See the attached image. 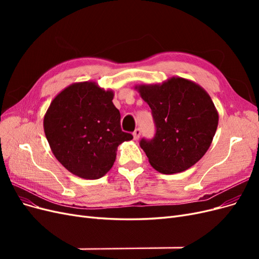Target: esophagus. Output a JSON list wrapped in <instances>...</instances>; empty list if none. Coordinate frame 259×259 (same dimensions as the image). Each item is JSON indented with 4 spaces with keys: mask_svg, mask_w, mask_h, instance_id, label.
Segmentation results:
<instances>
[{
    "mask_svg": "<svg viewBox=\"0 0 259 259\" xmlns=\"http://www.w3.org/2000/svg\"><path fill=\"white\" fill-rule=\"evenodd\" d=\"M140 136V130L136 128L134 132H133V137H134V140H138Z\"/></svg>",
    "mask_w": 259,
    "mask_h": 259,
    "instance_id": "obj_1",
    "label": "esophagus"
}]
</instances>
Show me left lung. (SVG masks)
Listing matches in <instances>:
<instances>
[{
	"instance_id": "1",
	"label": "left lung",
	"mask_w": 259,
	"mask_h": 259,
	"mask_svg": "<svg viewBox=\"0 0 259 259\" xmlns=\"http://www.w3.org/2000/svg\"><path fill=\"white\" fill-rule=\"evenodd\" d=\"M135 89L155 123L154 138L140 140L150 165L162 174L190 168L206 153L217 130L218 112L207 92L179 76Z\"/></svg>"
}]
</instances>
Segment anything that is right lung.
Wrapping results in <instances>:
<instances>
[{
  "label": "right lung",
  "mask_w": 259,
  "mask_h": 259,
  "mask_svg": "<svg viewBox=\"0 0 259 259\" xmlns=\"http://www.w3.org/2000/svg\"><path fill=\"white\" fill-rule=\"evenodd\" d=\"M114 93L92 81L69 85L55 97L43 126L51 150L70 173L84 179L105 176L119 145L133 139L121 130Z\"/></svg>",
  "instance_id": "add662e5"
}]
</instances>
